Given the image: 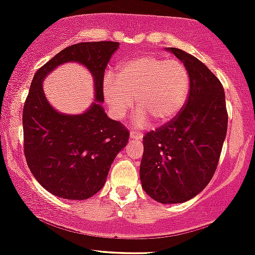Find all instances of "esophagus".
Returning a JSON list of instances; mask_svg holds the SVG:
<instances>
[{
    "mask_svg": "<svg viewBox=\"0 0 255 255\" xmlns=\"http://www.w3.org/2000/svg\"><path fill=\"white\" fill-rule=\"evenodd\" d=\"M130 137H131V138H132V139H136V141H138V139L142 138V135H141V133L136 132V131H131V132H130Z\"/></svg>",
    "mask_w": 255,
    "mask_h": 255,
    "instance_id": "esophagus-1",
    "label": "esophagus"
}]
</instances>
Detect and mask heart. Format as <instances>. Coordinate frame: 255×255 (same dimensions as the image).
Wrapping results in <instances>:
<instances>
[{
  "instance_id": "b5f03b06",
  "label": "heart",
  "mask_w": 255,
  "mask_h": 255,
  "mask_svg": "<svg viewBox=\"0 0 255 255\" xmlns=\"http://www.w3.org/2000/svg\"><path fill=\"white\" fill-rule=\"evenodd\" d=\"M189 90L187 66L154 54L128 60L120 66L118 78L110 73L104 81L105 97L117 119L125 118L136 99L138 125L149 118L158 124L171 122L187 102Z\"/></svg>"
}]
</instances>
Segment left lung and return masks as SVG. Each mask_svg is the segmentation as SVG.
Returning <instances> with one entry per match:
<instances>
[{
    "mask_svg": "<svg viewBox=\"0 0 255 255\" xmlns=\"http://www.w3.org/2000/svg\"><path fill=\"white\" fill-rule=\"evenodd\" d=\"M167 50L189 71V96L171 122L143 137L139 177L153 200L182 204L212 179L227 136L228 112L224 88L207 66L184 50Z\"/></svg>",
    "mask_w": 255,
    "mask_h": 255,
    "instance_id": "1",
    "label": "left lung"
}]
</instances>
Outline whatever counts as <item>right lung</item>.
<instances>
[{"label":"right lung","instance_id":"1","mask_svg":"<svg viewBox=\"0 0 255 255\" xmlns=\"http://www.w3.org/2000/svg\"><path fill=\"white\" fill-rule=\"evenodd\" d=\"M118 42L70 45L33 76L22 110L24 154L44 189L68 200H85L104 187L114 158L127 145L128 128L105 113L104 76ZM84 64L94 77L96 102L78 116L59 114L42 93V79L65 62Z\"/></svg>","mask_w":255,"mask_h":255}]
</instances>
